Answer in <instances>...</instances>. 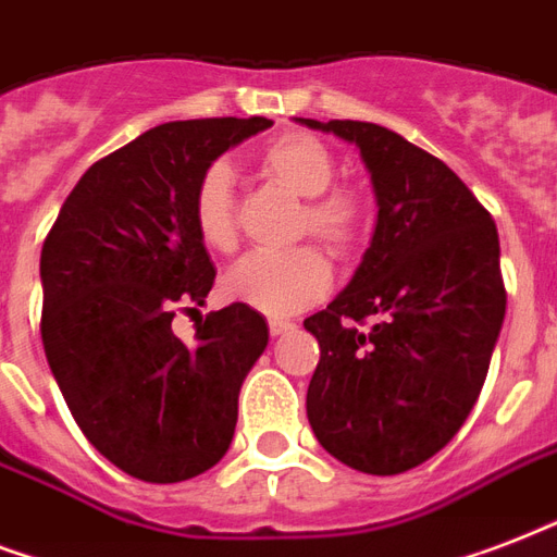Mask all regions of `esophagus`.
<instances>
[{"label":"esophagus","mask_w":557,"mask_h":557,"mask_svg":"<svg viewBox=\"0 0 557 557\" xmlns=\"http://www.w3.org/2000/svg\"><path fill=\"white\" fill-rule=\"evenodd\" d=\"M267 325H270V334H273V337H278V334H287V331H293V322H287V319H270V322H267Z\"/></svg>","instance_id":"obj_1"}]
</instances>
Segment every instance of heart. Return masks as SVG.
<instances>
[{
	"instance_id": "b5f03b06",
	"label": "heart",
	"mask_w": 557,
	"mask_h": 557,
	"mask_svg": "<svg viewBox=\"0 0 557 557\" xmlns=\"http://www.w3.org/2000/svg\"><path fill=\"white\" fill-rule=\"evenodd\" d=\"M258 165L273 183L305 197L299 235L325 244L334 256H351L372 230V202L360 188L334 185L337 162L310 133H284L261 153ZM194 235L209 252L230 256L238 247V197L226 162H211L191 194ZM331 287V267L313 247L290 252H252L232 267L223 290L267 317H290L317 305Z\"/></svg>"
}]
</instances>
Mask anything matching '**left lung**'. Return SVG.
I'll list each match as a JSON object with an SVG mask.
<instances>
[{"label":"left lung","instance_id":"1","mask_svg":"<svg viewBox=\"0 0 557 557\" xmlns=\"http://www.w3.org/2000/svg\"><path fill=\"white\" fill-rule=\"evenodd\" d=\"M299 122L355 141L377 197L363 264L305 319L319 343L308 421L348 468L404 473L438 454L480 398L506 317L497 226L442 159L395 131Z\"/></svg>","mask_w":557,"mask_h":557}]
</instances>
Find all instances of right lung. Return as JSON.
Returning a JSON list of instances; mask_svg holds the SVG:
<instances>
[{
	"label": "right lung",
	"instance_id": "obj_1",
	"mask_svg": "<svg viewBox=\"0 0 557 557\" xmlns=\"http://www.w3.org/2000/svg\"><path fill=\"white\" fill-rule=\"evenodd\" d=\"M270 124H159L98 159L46 235V360L81 433L136 480H191L230 450L240 383L267 348L264 317L232 301L197 322L191 346L171 322L214 284L191 226L194 185L223 150Z\"/></svg>",
	"mask_w": 557,
	"mask_h": 557
}]
</instances>
